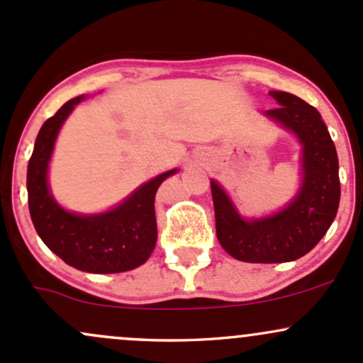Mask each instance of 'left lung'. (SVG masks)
I'll list each match as a JSON object with an SVG mask.
<instances>
[{"label":"left lung","instance_id":"obj_1","mask_svg":"<svg viewBox=\"0 0 363 363\" xmlns=\"http://www.w3.org/2000/svg\"><path fill=\"white\" fill-rule=\"evenodd\" d=\"M270 96L279 105L264 114L303 145V183L296 197L272 216L244 220L227 192L211 182L218 240L230 256L247 263H284L310 252L336 218L341 196L337 152L317 108L286 91Z\"/></svg>","mask_w":363,"mask_h":363}]
</instances>
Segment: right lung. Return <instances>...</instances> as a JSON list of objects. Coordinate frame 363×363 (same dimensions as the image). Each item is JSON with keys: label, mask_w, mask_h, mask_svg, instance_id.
<instances>
[{"label": "right lung", "mask_w": 363, "mask_h": 363, "mask_svg": "<svg viewBox=\"0 0 363 363\" xmlns=\"http://www.w3.org/2000/svg\"><path fill=\"white\" fill-rule=\"evenodd\" d=\"M83 99L76 96L65 102L38 133L27 166L30 220L43 242L67 264L89 274H119L143 264L154 251L155 192L177 169L143 183L107 213L76 214L60 208L48 189V162L62 124Z\"/></svg>", "instance_id": "obj_1"}]
</instances>
